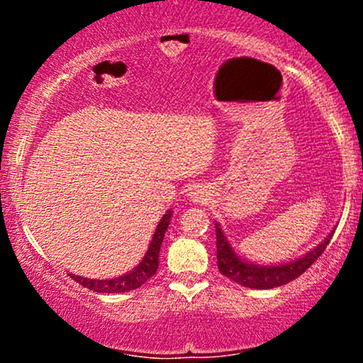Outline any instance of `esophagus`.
<instances>
[{"instance_id":"1","label":"esophagus","mask_w":363,"mask_h":363,"mask_svg":"<svg viewBox=\"0 0 363 363\" xmlns=\"http://www.w3.org/2000/svg\"><path fill=\"white\" fill-rule=\"evenodd\" d=\"M191 199H193V203H201V205H205V203L210 199V193H208L206 187L203 186H194L193 189H191Z\"/></svg>"}]
</instances>
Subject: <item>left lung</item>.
Here are the masks:
<instances>
[{
    "mask_svg": "<svg viewBox=\"0 0 363 363\" xmlns=\"http://www.w3.org/2000/svg\"><path fill=\"white\" fill-rule=\"evenodd\" d=\"M216 225V264H218L220 273L225 274L227 278H230L232 281L239 283V285L247 286V289H257V290H266V289H277V286L286 285V283L298 278L301 274L309 269L314 264L315 259L324 252V249L328 247L329 240H331L335 230H331V234L326 235V239L323 242L315 245L312 251L303 254L298 259L286 262V264H277V266H262V264H254L242 259L240 256H237L232 245L228 244L227 237L222 232L218 223Z\"/></svg>",
    "mask_w": 363,
    "mask_h": 363,
    "instance_id": "obj_1",
    "label": "left lung"
}]
</instances>
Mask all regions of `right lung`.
<instances>
[{
  "mask_svg": "<svg viewBox=\"0 0 363 363\" xmlns=\"http://www.w3.org/2000/svg\"><path fill=\"white\" fill-rule=\"evenodd\" d=\"M170 218H172V210H167L157 225V230L155 234H153L152 242L148 245L147 254H145L143 259L140 261V264L136 266L133 272L118 278H107V280H90V278L77 277V274L72 273H69V277H72L77 283L85 286V289L99 291V294H121V291L140 289L145 281L150 280V278L157 273L158 254H160V245L164 242V237L169 228Z\"/></svg>",
  "mask_w": 363,
  "mask_h": 363,
  "instance_id": "obj_1",
  "label": "right lung"
}]
</instances>
